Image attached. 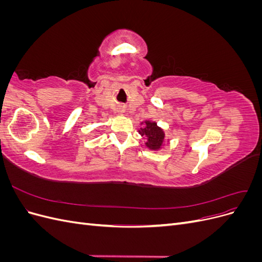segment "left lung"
I'll return each instance as SVG.
<instances>
[{"instance_id":"8db88e82","label":"left lung","mask_w":262,"mask_h":262,"mask_svg":"<svg viewBox=\"0 0 262 262\" xmlns=\"http://www.w3.org/2000/svg\"><path fill=\"white\" fill-rule=\"evenodd\" d=\"M140 133L142 134V136L147 137L146 145L149 148L157 149L162 146L165 136H164V132L162 131V129L158 128L155 122L146 121L144 128H141Z\"/></svg>"}]
</instances>
